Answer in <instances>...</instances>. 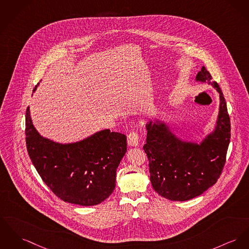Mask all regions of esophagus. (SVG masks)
Returning a JSON list of instances; mask_svg holds the SVG:
<instances>
[{"mask_svg":"<svg viewBox=\"0 0 249 249\" xmlns=\"http://www.w3.org/2000/svg\"><path fill=\"white\" fill-rule=\"evenodd\" d=\"M139 142H140V137L139 134L136 131H132L129 133L127 136V143L131 147H138L139 146Z\"/></svg>","mask_w":249,"mask_h":249,"instance_id":"obj_1","label":"esophagus"}]
</instances>
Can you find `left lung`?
Returning a JSON list of instances; mask_svg holds the SVG:
<instances>
[{
	"label": "left lung",
	"instance_id": "left-lung-1",
	"mask_svg": "<svg viewBox=\"0 0 249 249\" xmlns=\"http://www.w3.org/2000/svg\"><path fill=\"white\" fill-rule=\"evenodd\" d=\"M203 66L196 81L207 83L219 93L218 115L213 129L202 140H184L162 118L146 123L143 150L149 160L154 190L172 201H187L202 195L215 184L226 162L231 140V121L223 92Z\"/></svg>",
	"mask_w": 249,
	"mask_h": 249
}]
</instances>
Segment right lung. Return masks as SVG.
I'll list each match as a JSON object with an SVG mask.
<instances>
[{"mask_svg": "<svg viewBox=\"0 0 249 249\" xmlns=\"http://www.w3.org/2000/svg\"><path fill=\"white\" fill-rule=\"evenodd\" d=\"M25 126L31 161L57 197L71 204L95 206L112 194L117 168L127 151L125 135L104 129L77 142H57L36 129L29 107Z\"/></svg>", "mask_w": 249, "mask_h": 249, "instance_id": "add662e5", "label": "right lung"}]
</instances>
